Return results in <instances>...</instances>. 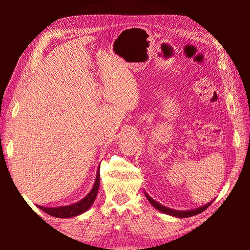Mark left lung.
<instances>
[{"mask_svg": "<svg viewBox=\"0 0 250 250\" xmlns=\"http://www.w3.org/2000/svg\"><path fill=\"white\" fill-rule=\"evenodd\" d=\"M146 196L147 198V201H149L151 204L153 205L158 210H161V211H163V213L168 214V215H172V216H175V217H180V218L191 217V216H194V215L200 214V213H202V211H204L207 208V207L210 205V203H208V204H206V205L202 206V207H198V208H196V209H191V210H174V209L167 208V207L159 204L158 202H155L153 198H151L149 195H147L146 193Z\"/></svg>", "mask_w": 250, "mask_h": 250, "instance_id": "8db88e82", "label": "left lung"}]
</instances>
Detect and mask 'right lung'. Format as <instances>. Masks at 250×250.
Segmentation results:
<instances>
[{"label":"right lung","mask_w":250,"mask_h":250,"mask_svg":"<svg viewBox=\"0 0 250 250\" xmlns=\"http://www.w3.org/2000/svg\"><path fill=\"white\" fill-rule=\"evenodd\" d=\"M99 176H100V173L98 171V173H97L94 188H92V189L86 197L83 198L80 202L76 203V204L68 205V206H61V207H43V206H39V207L42 210L45 211V213L50 215V216L59 217V218L74 217V216H77L79 214H83V211H86L92 205V203H94L95 198L97 196V193H98V189H99V182H100Z\"/></svg>","instance_id":"1"}]
</instances>
